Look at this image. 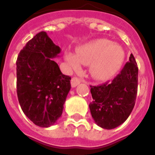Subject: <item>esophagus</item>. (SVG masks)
Listing matches in <instances>:
<instances>
[{
    "instance_id": "34e87169",
    "label": "esophagus",
    "mask_w": 155,
    "mask_h": 155,
    "mask_svg": "<svg viewBox=\"0 0 155 155\" xmlns=\"http://www.w3.org/2000/svg\"><path fill=\"white\" fill-rule=\"evenodd\" d=\"M71 86H72L73 88H74V87H76L78 84L81 83V81H80V79H79V78L73 77L72 79H71Z\"/></svg>"
}]
</instances>
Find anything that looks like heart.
I'll return each instance as SVG.
<instances>
[{"label": "heart", "instance_id": "heart-1", "mask_svg": "<svg viewBox=\"0 0 155 155\" xmlns=\"http://www.w3.org/2000/svg\"><path fill=\"white\" fill-rule=\"evenodd\" d=\"M64 58L72 69L79 70L81 64L90 65L92 77L98 81H106L120 71L125 53L123 48L113 41L101 39L78 48L76 55L66 51Z\"/></svg>", "mask_w": 155, "mask_h": 155}]
</instances>
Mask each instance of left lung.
<instances>
[{"instance_id":"8db88e82","label":"left lung","mask_w":155,"mask_h":155,"mask_svg":"<svg viewBox=\"0 0 155 155\" xmlns=\"http://www.w3.org/2000/svg\"><path fill=\"white\" fill-rule=\"evenodd\" d=\"M138 89V66L132 54L120 73L109 84L91 85L93 101L90 110L94 122L112 130L125 121L135 104Z\"/></svg>"}]
</instances>
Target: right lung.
Listing matches in <instances>:
<instances>
[{"label":"right lung","instance_id":"1","mask_svg":"<svg viewBox=\"0 0 155 155\" xmlns=\"http://www.w3.org/2000/svg\"><path fill=\"white\" fill-rule=\"evenodd\" d=\"M61 48L41 31L29 41L16 61V91L24 114L35 124L47 128L62 114L71 90V78L61 73L53 58Z\"/></svg>","mask_w":155,"mask_h":155}]
</instances>
